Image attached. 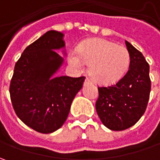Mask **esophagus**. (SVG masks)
Masks as SVG:
<instances>
[{
  "label": "esophagus",
  "mask_w": 160,
  "mask_h": 160,
  "mask_svg": "<svg viewBox=\"0 0 160 160\" xmlns=\"http://www.w3.org/2000/svg\"><path fill=\"white\" fill-rule=\"evenodd\" d=\"M92 83V81L90 80L89 78H86V79H85V81H84V83Z\"/></svg>",
  "instance_id": "esophagus-1"
}]
</instances>
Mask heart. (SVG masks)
I'll return each mask as SVG.
<instances>
[{
  "instance_id": "1",
  "label": "heart",
  "mask_w": 160,
  "mask_h": 160,
  "mask_svg": "<svg viewBox=\"0 0 160 160\" xmlns=\"http://www.w3.org/2000/svg\"><path fill=\"white\" fill-rule=\"evenodd\" d=\"M78 54L71 52L69 64L78 69L83 63L89 66V75L96 83L111 84L125 77L131 61L126 47L104 39L85 41L78 47Z\"/></svg>"
}]
</instances>
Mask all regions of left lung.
Masks as SVG:
<instances>
[{
  "instance_id": "8db88e82",
  "label": "left lung",
  "mask_w": 160,
  "mask_h": 160,
  "mask_svg": "<svg viewBox=\"0 0 160 160\" xmlns=\"http://www.w3.org/2000/svg\"><path fill=\"white\" fill-rule=\"evenodd\" d=\"M131 61L125 77L117 83L98 87L96 111L104 126L123 131L135 125L144 114L151 92L150 66L141 52L126 41Z\"/></svg>"
}]
</instances>
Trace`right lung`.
<instances>
[{"label":"right lung","mask_w":160,"mask_h":160,"mask_svg":"<svg viewBox=\"0 0 160 160\" xmlns=\"http://www.w3.org/2000/svg\"><path fill=\"white\" fill-rule=\"evenodd\" d=\"M64 34L48 31L28 45L14 68L9 94L23 123L36 132H52L63 126L84 77H53L63 63L54 50L65 47Z\"/></svg>","instance_id":"1"}]
</instances>
